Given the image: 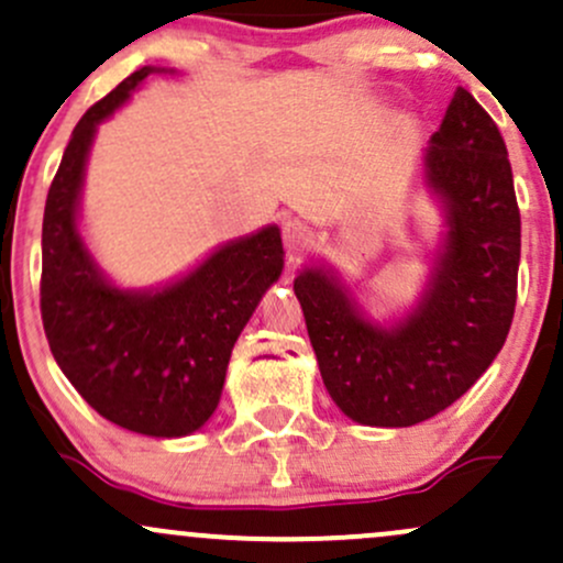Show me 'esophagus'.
Masks as SVG:
<instances>
[{
  "label": "esophagus",
  "mask_w": 563,
  "mask_h": 563,
  "mask_svg": "<svg viewBox=\"0 0 563 563\" xmlns=\"http://www.w3.org/2000/svg\"><path fill=\"white\" fill-rule=\"evenodd\" d=\"M283 243H286L288 254H299L303 251V245L309 243V228L299 219H288L286 224H283Z\"/></svg>",
  "instance_id": "1"
}]
</instances>
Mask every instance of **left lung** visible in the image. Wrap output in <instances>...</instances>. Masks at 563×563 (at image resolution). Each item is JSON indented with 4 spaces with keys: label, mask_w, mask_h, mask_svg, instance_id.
Instances as JSON below:
<instances>
[{
    "label": "left lung",
    "mask_w": 563,
    "mask_h": 563,
    "mask_svg": "<svg viewBox=\"0 0 563 563\" xmlns=\"http://www.w3.org/2000/svg\"><path fill=\"white\" fill-rule=\"evenodd\" d=\"M448 241L423 301L386 331L322 269L294 280L325 389L352 421H429L493 365L514 322L521 217L500 129L457 87L426 151Z\"/></svg>",
    "instance_id": "obj_1"
}]
</instances>
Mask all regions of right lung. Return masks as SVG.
Wrapping results in <instances>:
<instances>
[{
	"mask_svg": "<svg viewBox=\"0 0 563 563\" xmlns=\"http://www.w3.org/2000/svg\"><path fill=\"white\" fill-rule=\"evenodd\" d=\"M156 68L126 76L76 124L42 224V322L55 363L102 418L147 437H185L217 410L232 346L283 273L280 230L264 228L158 294L102 280L76 230L95 129Z\"/></svg>",
	"mask_w": 563,
	"mask_h": 563,
	"instance_id": "right-lung-1",
	"label": "right lung"
}]
</instances>
